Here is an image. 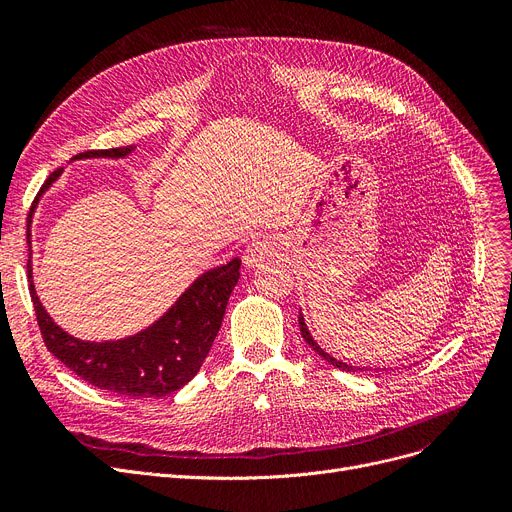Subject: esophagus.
Masks as SVG:
<instances>
[{"label": "esophagus", "instance_id": "esophagus-1", "mask_svg": "<svg viewBox=\"0 0 512 512\" xmlns=\"http://www.w3.org/2000/svg\"><path fill=\"white\" fill-rule=\"evenodd\" d=\"M276 253V242L270 238H257L249 242L245 253H242V261H245L247 267H257L263 263L267 257H272Z\"/></svg>", "mask_w": 512, "mask_h": 512}]
</instances>
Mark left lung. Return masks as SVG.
I'll return each mask as SVG.
<instances>
[{"label": "left lung", "instance_id": "8db88e82", "mask_svg": "<svg viewBox=\"0 0 512 512\" xmlns=\"http://www.w3.org/2000/svg\"><path fill=\"white\" fill-rule=\"evenodd\" d=\"M299 324H301V334H303V338H305V342L313 348V351L319 355V357H324L330 365H334V367H338V369H342V371H363V369H359V367H353V365H346V363H342V361H338V359H334V357H330L326 351H321V348L317 346V342L311 338V334H309V330H307V326H305V319H303V315H299ZM371 371V369H369Z\"/></svg>", "mask_w": 512, "mask_h": 512}]
</instances>
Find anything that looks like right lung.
Segmentation results:
<instances>
[{
  "label": "right lung",
  "instance_id": "obj_1",
  "mask_svg": "<svg viewBox=\"0 0 512 512\" xmlns=\"http://www.w3.org/2000/svg\"><path fill=\"white\" fill-rule=\"evenodd\" d=\"M130 149L132 145L93 149L78 153L76 159L124 157ZM60 172L62 170L51 172L37 199ZM37 199L33 201L29 220H26L29 226ZM29 234L31 230L26 228V238ZM26 270H29V290L41 338L53 357L60 359L80 380L99 390L124 396H168L191 382L201 369L220 332L230 292L240 278V259L236 257L222 267L205 272L182 294L176 305L145 332L126 340L101 344L74 340L53 324L35 294L31 263H26Z\"/></svg>",
  "mask_w": 512,
  "mask_h": 512
}]
</instances>
